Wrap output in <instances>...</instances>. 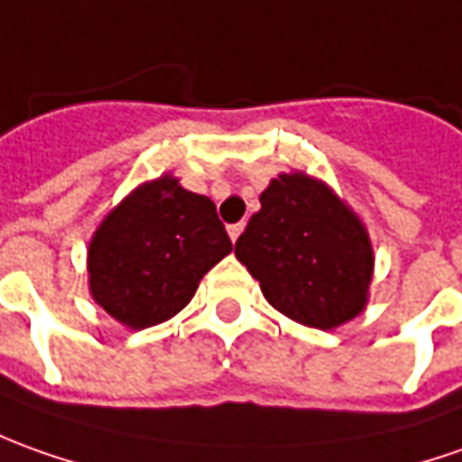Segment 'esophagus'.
<instances>
[{
    "label": "esophagus",
    "mask_w": 462,
    "mask_h": 462,
    "mask_svg": "<svg viewBox=\"0 0 462 462\" xmlns=\"http://www.w3.org/2000/svg\"><path fill=\"white\" fill-rule=\"evenodd\" d=\"M243 230H245L243 222H237V225H230V227H227V232H230V240H232V243H235V240L240 237V232H243Z\"/></svg>",
    "instance_id": "34e87169"
}]
</instances>
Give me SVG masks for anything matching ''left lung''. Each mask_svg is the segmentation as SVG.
Instances as JSON below:
<instances>
[{
  "mask_svg": "<svg viewBox=\"0 0 462 462\" xmlns=\"http://www.w3.org/2000/svg\"><path fill=\"white\" fill-rule=\"evenodd\" d=\"M273 309L310 328H337L369 298L374 250L366 227L323 181L281 174L260 194L235 243Z\"/></svg>",
  "mask_w": 462,
  "mask_h": 462,
  "instance_id": "left-lung-1",
  "label": "left lung"
}]
</instances>
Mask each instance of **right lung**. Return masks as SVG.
Returning a JSON list of instances; mask_svg holds the SVG:
<instances>
[{
	"instance_id": "1",
	"label": "right lung",
	"mask_w": 462,
	"mask_h": 462,
	"mask_svg": "<svg viewBox=\"0 0 462 462\" xmlns=\"http://www.w3.org/2000/svg\"><path fill=\"white\" fill-rule=\"evenodd\" d=\"M230 250L215 202L164 174L100 222L88 247L90 296L128 328H149L177 316Z\"/></svg>"
}]
</instances>
